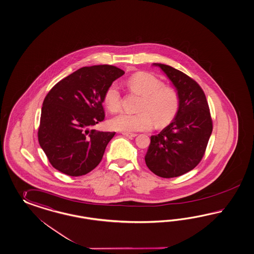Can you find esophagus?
<instances>
[{"mask_svg":"<svg viewBox=\"0 0 254 254\" xmlns=\"http://www.w3.org/2000/svg\"><path fill=\"white\" fill-rule=\"evenodd\" d=\"M123 135L124 136H126V137H128V138H135L136 136H137V134L136 133H123Z\"/></svg>","mask_w":254,"mask_h":254,"instance_id":"esophagus-1","label":"esophagus"}]
</instances>
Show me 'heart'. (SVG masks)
<instances>
[{"instance_id": "obj_1", "label": "heart", "mask_w": 254, "mask_h": 254, "mask_svg": "<svg viewBox=\"0 0 254 254\" xmlns=\"http://www.w3.org/2000/svg\"><path fill=\"white\" fill-rule=\"evenodd\" d=\"M132 93L142 96L138 114H121L110 121V127L124 133L151 129L155 121L163 127L175 120L180 107V97L176 89L164 85L158 77L139 72L127 81ZM104 103L112 113H118L122 107V96L117 85L112 84L104 94Z\"/></svg>"}]
</instances>
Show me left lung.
I'll return each instance as SVG.
<instances>
[{
    "label": "left lung",
    "instance_id": "obj_1",
    "mask_svg": "<svg viewBox=\"0 0 254 254\" xmlns=\"http://www.w3.org/2000/svg\"><path fill=\"white\" fill-rule=\"evenodd\" d=\"M158 65L173 82L180 97L175 120L158 135L151 136L144 157L151 172L163 178H173L191 171L204 155L213 122L201 86L190 77L174 67Z\"/></svg>",
    "mask_w": 254,
    "mask_h": 254
}]
</instances>
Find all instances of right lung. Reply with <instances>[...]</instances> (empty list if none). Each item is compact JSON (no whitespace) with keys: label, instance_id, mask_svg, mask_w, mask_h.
Returning a JSON list of instances; mask_svg holds the SVG:
<instances>
[{"label":"right lung","instance_id":"obj_1","mask_svg":"<svg viewBox=\"0 0 254 254\" xmlns=\"http://www.w3.org/2000/svg\"><path fill=\"white\" fill-rule=\"evenodd\" d=\"M124 74L109 64L84 66L51 89L43 101L38 141L53 168L80 176L100 163L115 132L90 127L104 120L105 91Z\"/></svg>","mask_w":254,"mask_h":254}]
</instances>
